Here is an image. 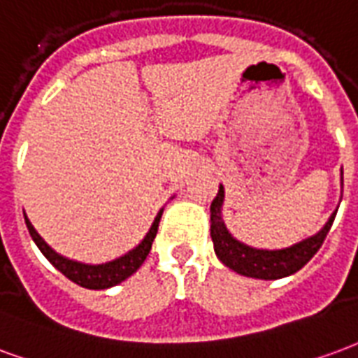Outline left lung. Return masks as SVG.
Wrapping results in <instances>:
<instances>
[{"label": "left lung", "instance_id": "left-lung-1", "mask_svg": "<svg viewBox=\"0 0 358 358\" xmlns=\"http://www.w3.org/2000/svg\"><path fill=\"white\" fill-rule=\"evenodd\" d=\"M343 176V171H341ZM343 185V177H341ZM223 202H225V189L223 185H219L217 196L213 198L210 206V234L213 240V250L219 262L233 268L234 273L250 278H259V280H276L297 273L303 267L305 263L317 254L318 248L322 246L326 234L330 231V227L336 217L334 211L330 219L326 221L324 227L315 233L313 236L299 240L296 244L280 250H263V248H252L240 242L229 233L225 221H223Z\"/></svg>", "mask_w": 358, "mask_h": 358}]
</instances>
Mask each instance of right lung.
<instances>
[{
    "label": "right lung",
    "mask_w": 358,
    "mask_h": 358,
    "mask_svg": "<svg viewBox=\"0 0 358 358\" xmlns=\"http://www.w3.org/2000/svg\"><path fill=\"white\" fill-rule=\"evenodd\" d=\"M162 211H158V215L154 217V223L148 229V233L145 234V238L141 240L137 246L129 250L127 254L120 255L116 259L106 263H99V265H91V263H82L74 262V259H69L64 255L57 254L53 248L47 244L45 240L41 238L38 231L34 229V225L30 223V219L24 215L26 227H28V233L32 236V240L36 242V246L40 248V252L45 255L49 263L53 265L55 268H59L62 275L70 278L72 282H76L78 286L87 289H106L116 286V284L124 282L125 278H129L133 273H137V268L145 263L148 252L152 248V242L156 238V233H158V223H160Z\"/></svg>",
    "instance_id": "obj_1"
}]
</instances>
